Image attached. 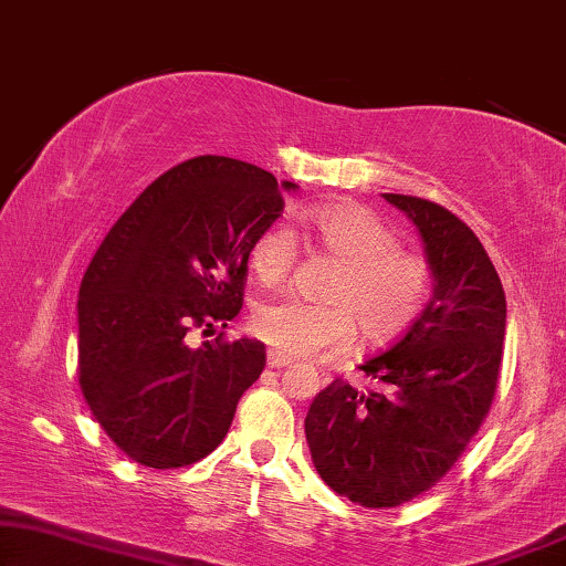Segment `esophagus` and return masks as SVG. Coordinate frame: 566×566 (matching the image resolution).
Masks as SVG:
<instances>
[{"mask_svg": "<svg viewBox=\"0 0 566 566\" xmlns=\"http://www.w3.org/2000/svg\"><path fill=\"white\" fill-rule=\"evenodd\" d=\"M266 364L272 366V369H284V366L292 364V359H290V356L280 354V352H269L266 354Z\"/></svg>", "mask_w": 566, "mask_h": 566, "instance_id": "obj_1", "label": "esophagus"}]
</instances>
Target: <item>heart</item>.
Listing matches in <instances>:
<instances>
[{
	"label": "heart",
	"mask_w": 566,
	"mask_h": 566,
	"mask_svg": "<svg viewBox=\"0 0 566 566\" xmlns=\"http://www.w3.org/2000/svg\"><path fill=\"white\" fill-rule=\"evenodd\" d=\"M302 228L338 259L323 286V302L300 297L266 300L253 310L251 328L284 356H313L354 336L371 344L395 338L423 310L431 292L426 261L397 251V235L366 207L336 202L307 207ZM297 259V238L276 220L251 245L259 282L282 284Z\"/></svg>",
	"instance_id": "obj_1"
}]
</instances>
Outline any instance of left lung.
Listing matches in <instances>:
<instances>
[{"mask_svg":"<svg viewBox=\"0 0 566 566\" xmlns=\"http://www.w3.org/2000/svg\"><path fill=\"white\" fill-rule=\"evenodd\" d=\"M381 197L423 241L431 300L359 366L379 389L333 379L305 418L317 474L364 507L408 503L449 472L490 412L505 340V292L480 238L441 205Z\"/></svg>","mask_w":566,"mask_h":566,"instance_id":"1","label":"left lung"}]
</instances>
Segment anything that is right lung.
<instances>
[{
  "mask_svg": "<svg viewBox=\"0 0 566 566\" xmlns=\"http://www.w3.org/2000/svg\"><path fill=\"white\" fill-rule=\"evenodd\" d=\"M294 189L238 158H189L143 189L94 253L78 290V385L138 464H195L226 439L266 348H195L187 333L241 313L251 245Z\"/></svg>",
  "mask_w": 566,
  "mask_h": 566,
  "instance_id": "1",
  "label": "right lung"
}]
</instances>
